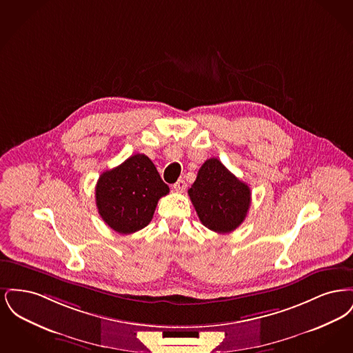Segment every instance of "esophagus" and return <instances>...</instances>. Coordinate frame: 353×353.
Returning a JSON list of instances; mask_svg holds the SVG:
<instances>
[{
    "instance_id": "34e87169",
    "label": "esophagus",
    "mask_w": 353,
    "mask_h": 353,
    "mask_svg": "<svg viewBox=\"0 0 353 353\" xmlns=\"http://www.w3.org/2000/svg\"><path fill=\"white\" fill-rule=\"evenodd\" d=\"M185 189H186V183H185L183 179H180L176 184H173V190L177 192V193H183Z\"/></svg>"
}]
</instances>
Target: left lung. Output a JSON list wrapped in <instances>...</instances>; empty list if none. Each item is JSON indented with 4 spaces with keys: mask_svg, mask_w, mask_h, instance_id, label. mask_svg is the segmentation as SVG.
<instances>
[{
    "mask_svg": "<svg viewBox=\"0 0 353 353\" xmlns=\"http://www.w3.org/2000/svg\"><path fill=\"white\" fill-rule=\"evenodd\" d=\"M188 194L202 225L219 234L235 230L246 219L252 202L249 185L214 157L202 164Z\"/></svg>",
    "mask_w": 353,
    "mask_h": 353,
    "instance_id": "obj_1",
    "label": "left lung"
}]
</instances>
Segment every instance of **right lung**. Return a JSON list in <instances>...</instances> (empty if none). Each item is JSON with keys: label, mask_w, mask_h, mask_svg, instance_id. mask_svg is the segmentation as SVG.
<instances>
[{"label": "right lung", "mask_w": 353, "mask_h": 353, "mask_svg": "<svg viewBox=\"0 0 353 353\" xmlns=\"http://www.w3.org/2000/svg\"><path fill=\"white\" fill-rule=\"evenodd\" d=\"M169 193L148 156L136 153L103 172L95 188L103 221L120 234H132L151 222L157 202Z\"/></svg>", "instance_id": "right-lung-1"}]
</instances>
